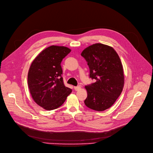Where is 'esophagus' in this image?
<instances>
[{
    "instance_id": "esophagus-1",
    "label": "esophagus",
    "mask_w": 153,
    "mask_h": 153,
    "mask_svg": "<svg viewBox=\"0 0 153 153\" xmlns=\"http://www.w3.org/2000/svg\"><path fill=\"white\" fill-rule=\"evenodd\" d=\"M80 88H81V87L79 86H74V89H75V90H76V91H78V90H79V89H80Z\"/></svg>"
}]
</instances>
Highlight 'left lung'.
<instances>
[{"instance_id":"8db88e82","label":"left lung","mask_w":153,"mask_h":153,"mask_svg":"<svg viewBox=\"0 0 153 153\" xmlns=\"http://www.w3.org/2000/svg\"><path fill=\"white\" fill-rule=\"evenodd\" d=\"M81 55L87 62L90 77L95 82L85 86V105L102 111L110 108L121 94L125 83L124 72L120 57L111 47L95 43L83 50Z\"/></svg>"}]
</instances>
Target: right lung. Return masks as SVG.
Wrapping results in <instances>:
<instances>
[{
	"mask_svg": "<svg viewBox=\"0 0 153 153\" xmlns=\"http://www.w3.org/2000/svg\"><path fill=\"white\" fill-rule=\"evenodd\" d=\"M71 50L52 45L43 50L32 62L27 82L35 102L46 110L60 107L71 92L63 83L61 62Z\"/></svg>",
	"mask_w": 153,
	"mask_h": 153,
	"instance_id": "1",
	"label": "right lung"
}]
</instances>
